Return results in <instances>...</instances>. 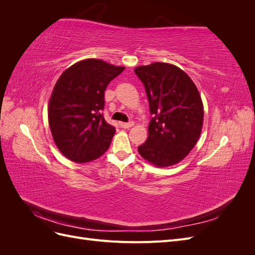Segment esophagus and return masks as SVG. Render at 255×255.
Wrapping results in <instances>:
<instances>
[{"label":"esophagus","mask_w":255,"mask_h":255,"mask_svg":"<svg viewBox=\"0 0 255 255\" xmlns=\"http://www.w3.org/2000/svg\"><path fill=\"white\" fill-rule=\"evenodd\" d=\"M120 126H121L122 128H128L134 126V122H133V121H129V122H121Z\"/></svg>","instance_id":"1"}]
</instances>
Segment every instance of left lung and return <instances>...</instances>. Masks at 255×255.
Masks as SVG:
<instances>
[{
  "label": "left lung",
  "instance_id": "obj_1",
  "mask_svg": "<svg viewBox=\"0 0 255 255\" xmlns=\"http://www.w3.org/2000/svg\"><path fill=\"white\" fill-rule=\"evenodd\" d=\"M134 72L143 84L153 115L148 139L138 152L156 167L177 164L196 145L203 126L196 85L180 68L166 63L137 67Z\"/></svg>",
  "mask_w": 255,
  "mask_h": 255
}]
</instances>
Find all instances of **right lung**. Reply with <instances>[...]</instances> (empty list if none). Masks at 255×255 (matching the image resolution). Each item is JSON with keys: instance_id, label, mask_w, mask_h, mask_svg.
<instances>
[{"instance_id": "obj_1", "label": "right lung", "mask_w": 255, "mask_h": 255, "mask_svg": "<svg viewBox=\"0 0 255 255\" xmlns=\"http://www.w3.org/2000/svg\"><path fill=\"white\" fill-rule=\"evenodd\" d=\"M125 70L100 59H85L68 68L54 86L49 103L53 139L64 155L87 163L109 149L116 128L103 117L104 91Z\"/></svg>"}]
</instances>
